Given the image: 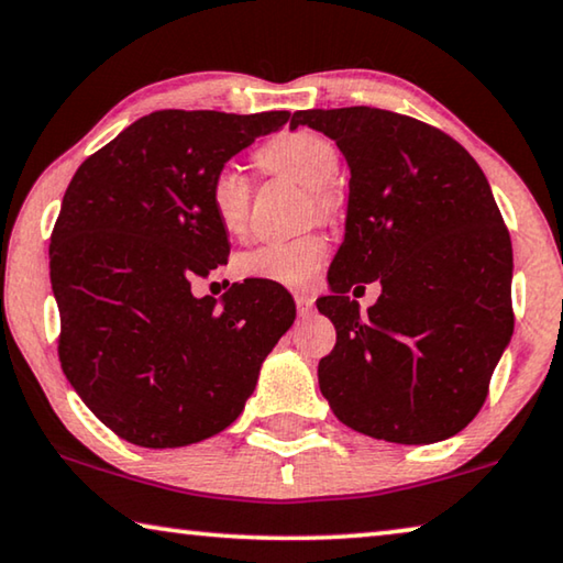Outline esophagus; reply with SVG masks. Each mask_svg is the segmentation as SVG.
Segmentation results:
<instances>
[{"mask_svg": "<svg viewBox=\"0 0 563 563\" xmlns=\"http://www.w3.org/2000/svg\"><path fill=\"white\" fill-rule=\"evenodd\" d=\"M296 306H298V313L306 318L313 313V306H316V298L310 296V292H296Z\"/></svg>", "mask_w": 563, "mask_h": 563, "instance_id": "1", "label": "esophagus"}]
</instances>
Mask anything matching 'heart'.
Masks as SVG:
<instances>
[{
  "mask_svg": "<svg viewBox=\"0 0 563 563\" xmlns=\"http://www.w3.org/2000/svg\"><path fill=\"white\" fill-rule=\"evenodd\" d=\"M267 173L290 177V180L308 187L318 212L330 216L335 210V195L330 192L341 157L333 142L316 135V132L298 130L290 135L275 137L257 153ZM210 210L218 225L228 235H243L250 218V185L238 165H222L210 180ZM328 253L325 240L320 235H302L292 240H271L245 255H240L238 271L243 278L267 280L302 288L316 278L320 263Z\"/></svg>",
  "mask_w": 563,
  "mask_h": 563,
  "instance_id": "b5f03b06",
  "label": "heart"
}]
</instances>
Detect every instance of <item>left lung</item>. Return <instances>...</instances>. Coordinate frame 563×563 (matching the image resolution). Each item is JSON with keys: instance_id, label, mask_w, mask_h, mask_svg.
<instances>
[{"instance_id": "left-lung-1", "label": "left lung", "mask_w": 563, "mask_h": 563, "mask_svg": "<svg viewBox=\"0 0 563 563\" xmlns=\"http://www.w3.org/2000/svg\"><path fill=\"white\" fill-rule=\"evenodd\" d=\"M341 150L351 183L330 263L335 347L318 363L335 418L371 439L421 445L481 410L514 333L511 238L484 169L445 132L376 107L300 110ZM378 279L368 314L344 296Z\"/></svg>"}]
</instances>
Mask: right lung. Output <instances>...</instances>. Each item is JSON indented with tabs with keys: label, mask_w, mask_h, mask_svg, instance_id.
Listing matches in <instances>:
<instances>
[{
	"label": "right lung",
	"mask_w": 563,
	"mask_h": 563,
	"mask_svg": "<svg viewBox=\"0 0 563 563\" xmlns=\"http://www.w3.org/2000/svg\"><path fill=\"white\" fill-rule=\"evenodd\" d=\"M290 112L159 110L87 157L49 240L59 363L87 408L142 449L210 439L243 413L257 373L296 320L278 283L195 298L228 263L210 180Z\"/></svg>",
	"instance_id": "1"
}]
</instances>
